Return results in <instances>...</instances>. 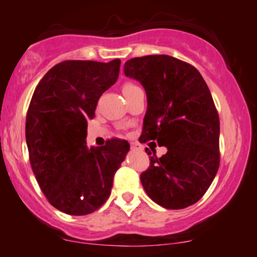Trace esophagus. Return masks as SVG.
<instances>
[{"mask_svg": "<svg viewBox=\"0 0 257 257\" xmlns=\"http://www.w3.org/2000/svg\"><path fill=\"white\" fill-rule=\"evenodd\" d=\"M131 147H132V149H134V150H138V149H142V147H140L139 144H138V143H131Z\"/></svg>", "mask_w": 257, "mask_h": 257, "instance_id": "esophagus-1", "label": "esophagus"}]
</instances>
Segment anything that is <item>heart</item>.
Wrapping results in <instances>:
<instances>
[{
  "instance_id": "heart-1",
  "label": "heart",
  "mask_w": 257,
  "mask_h": 257,
  "mask_svg": "<svg viewBox=\"0 0 257 257\" xmlns=\"http://www.w3.org/2000/svg\"><path fill=\"white\" fill-rule=\"evenodd\" d=\"M136 87H138V86L134 85V83L128 82V83H125V85L123 86V92H124V91H129V90H132V88H136Z\"/></svg>"
}]
</instances>
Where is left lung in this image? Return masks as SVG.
<instances>
[{"label": "left lung", "instance_id": "obj_1", "mask_svg": "<svg viewBox=\"0 0 257 257\" xmlns=\"http://www.w3.org/2000/svg\"><path fill=\"white\" fill-rule=\"evenodd\" d=\"M124 74L147 92L140 143L155 140L167 148L161 158L153 148V153L145 149L153 155L140 175L145 192L167 209L192 206L207 192L220 163L219 115L206 81L192 65L169 55L131 59Z\"/></svg>", "mask_w": 257, "mask_h": 257}]
</instances>
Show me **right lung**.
Segmentation results:
<instances>
[{"mask_svg":"<svg viewBox=\"0 0 257 257\" xmlns=\"http://www.w3.org/2000/svg\"><path fill=\"white\" fill-rule=\"evenodd\" d=\"M120 60H66L34 90L26 119L29 161L40 190L56 209L86 215L107 201L113 176L129 151L126 140L86 147L87 120L119 75Z\"/></svg>","mask_w":257,"mask_h":257,"instance_id":"1","label":"right lung"}]
</instances>
